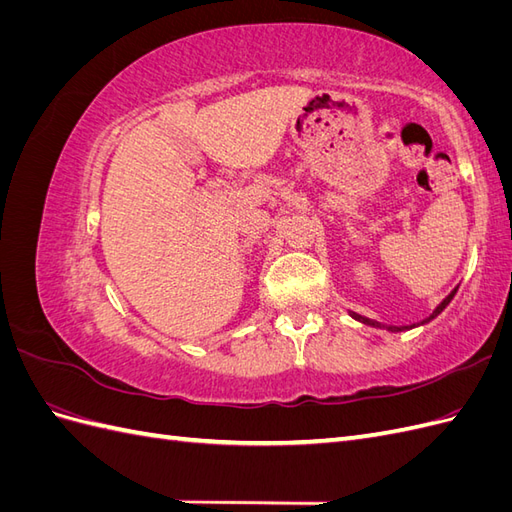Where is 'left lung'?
<instances>
[{"instance_id": "1", "label": "left lung", "mask_w": 512, "mask_h": 512, "mask_svg": "<svg viewBox=\"0 0 512 512\" xmlns=\"http://www.w3.org/2000/svg\"><path fill=\"white\" fill-rule=\"evenodd\" d=\"M457 294V288L448 294V297L433 309V314L429 316V318H425L423 322H418V324H410V327H389V324H382V322H378V320H371V318H365V316H361V314H354V312H350V316L354 318V320H359V322H363V324H367V327H376V329H386V331H391V333H401V331H410V329H414V327H423V324H427V322H431L433 318H438L444 309H446V305L453 301V297Z\"/></svg>"}]
</instances>
